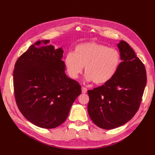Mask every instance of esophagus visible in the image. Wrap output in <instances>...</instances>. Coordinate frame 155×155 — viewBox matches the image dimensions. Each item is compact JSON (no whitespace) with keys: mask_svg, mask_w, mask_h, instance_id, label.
Instances as JSON below:
<instances>
[{"mask_svg":"<svg viewBox=\"0 0 155 155\" xmlns=\"http://www.w3.org/2000/svg\"><path fill=\"white\" fill-rule=\"evenodd\" d=\"M81 91H82V93L85 94V93H86V92H87V88H85V87H82V88H81Z\"/></svg>","mask_w":155,"mask_h":155,"instance_id":"obj_1","label":"esophagus"}]
</instances>
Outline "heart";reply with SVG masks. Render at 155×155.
I'll use <instances>...</instances> for the list:
<instances>
[{
  "label": "heart",
  "instance_id": "heart-1",
  "mask_svg": "<svg viewBox=\"0 0 155 155\" xmlns=\"http://www.w3.org/2000/svg\"><path fill=\"white\" fill-rule=\"evenodd\" d=\"M120 63L119 51L96 42L77 45L74 53H68L64 58L70 77L77 78L85 67L86 79L96 85L109 82L114 76Z\"/></svg>",
  "mask_w": 155,
  "mask_h": 155
}]
</instances>
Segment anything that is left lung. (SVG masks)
Instances as JSON below:
<instances>
[{
    "mask_svg": "<svg viewBox=\"0 0 155 155\" xmlns=\"http://www.w3.org/2000/svg\"><path fill=\"white\" fill-rule=\"evenodd\" d=\"M121 55L114 76L101 87L88 91V112L99 127L112 129L129 121L138 111L147 83L146 70L124 41L118 44Z\"/></svg>",
    "mask_w": 155,
    "mask_h": 155,
    "instance_id": "left-lung-1",
    "label": "left lung"
}]
</instances>
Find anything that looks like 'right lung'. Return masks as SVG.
<instances>
[{"mask_svg":"<svg viewBox=\"0 0 155 155\" xmlns=\"http://www.w3.org/2000/svg\"><path fill=\"white\" fill-rule=\"evenodd\" d=\"M36 42L18 58L13 70L17 105L37 126L53 129L66 120L74 101L81 94L79 83L65 74L63 50Z\"/></svg>","mask_w":155,"mask_h":155,"instance_id":"add662e5","label":"right lung"}]
</instances>
